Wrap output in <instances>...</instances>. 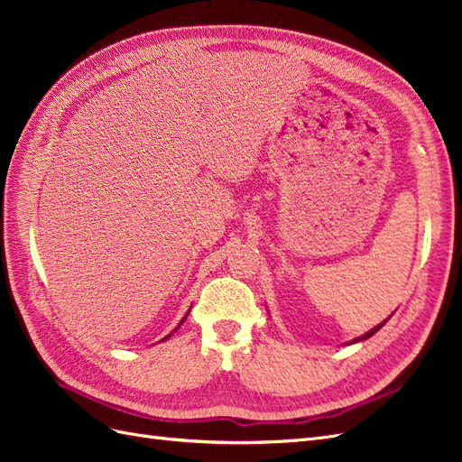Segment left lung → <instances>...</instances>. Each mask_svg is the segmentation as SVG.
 <instances>
[{
  "label": "left lung",
  "instance_id": "8db88e82",
  "mask_svg": "<svg viewBox=\"0 0 462 462\" xmlns=\"http://www.w3.org/2000/svg\"><path fill=\"white\" fill-rule=\"evenodd\" d=\"M389 318H391V316H389ZM389 318H387V319H389ZM387 319H383L382 324H377L375 328H372V329H370V331H366L365 335H360V337H356V339H353V341H348L346 345H351V343H358V341H366L368 337H372V335H374L375 331H380V328H383V326H385V321H387Z\"/></svg>",
  "mask_w": 462,
  "mask_h": 462
}]
</instances>
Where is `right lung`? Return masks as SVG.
Masks as SVG:
<instances>
[{
  "instance_id": "1",
  "label": "right lung",
  "mask_w": 462,
  "mask_h": 462,
  "mask_svg": "<svg viewBox=\"0 0 462 462\" xmlns=\"http://www.w3.org/2000/svg\"><path fill=\"white\" fill-rule=\"evenodd\" d=\"M189 312H190V310H189ZM189 312H187V314H185V318H187V316H189ZM185 318H183V319H180V321H179V326H177V328H175V329H173V331H177V329H179V328H180V324H183V321H185ZM173 331H171V333H170V335H167V337H163V339H162V341H165V339H170V337H171V335H173Z\"/></svg>"
}]
</instances>
